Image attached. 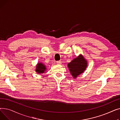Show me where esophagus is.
<instances>
[{"label":"esophagus","instance_id":"esophagus-1","mask_svg":"<svg viewBox=\"0 0 120 120\" xmlns=\"http://www.w3.org/2000/svg\"><path fill=\"white\" fill-rule=\"evenodd\" d=\"M57 64H58V65H60L61 64V62L58 61H57Z\"/></svg>","mask_w":120,"mask_h":120}]
</instances>
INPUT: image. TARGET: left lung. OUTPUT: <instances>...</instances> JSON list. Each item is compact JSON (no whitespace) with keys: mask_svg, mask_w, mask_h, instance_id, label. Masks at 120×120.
Segmentation results:
<instances>
[{"mask_svg":"<svg viewBox=\"0 0 120 120\" xmlns=\"http://www.w3.org/2000/svg\"><path fill=\"white\" fill-rule=\"evenodd\" d=\"M87 66V61L82 54H80L68 64V67L73 78L76 79L83 73Z\"/></svg>","mask_w":120,"mask_h":120,"instance_id":"left-lung-1","label":"left lung"}]
</instances>
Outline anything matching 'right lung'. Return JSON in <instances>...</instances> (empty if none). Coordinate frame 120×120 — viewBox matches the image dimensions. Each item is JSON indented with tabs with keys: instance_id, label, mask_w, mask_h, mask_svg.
Here are the masks:
<instances>
[{
	"instance_id": "1",
	"label": "right lung",
	"mask_w": 120,
	"mask_h": 120,
	"mask_svg": "<svg viewBox=\"0 0 120 120\" xmlns=\"http://www.w3.org/2000/svg\"><path fill=\"white\" fill-rule=\"evenodd\" d=\"M35 68V71L38 74H43L46 72L47 69L46 65L41 62L38 63Z\"/></svg>"
}]
</instances>
